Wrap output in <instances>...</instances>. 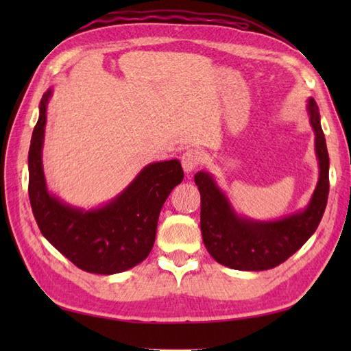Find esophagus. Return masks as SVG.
I'll list each match as a JSON object with an SVG mask.
<instances>
[{
    "label": "esophagus",
    "instance_id": "esophagus-1",
    "mask_svg": "<svg viewBox=\"0 0 351 351\" xmlns=\"http://www.w3.org/2000/svg\"><path fill=\"white\" fill-rule=\"evenodd\" d=\"M199 161H200V152L196 151V149H190V151L184 152L182 156H181L182 169L187 175L191 173V171L197 167Z\"/></svg>",
    "mask_w": 351,
    "mask_h": 351
}]
</instances>
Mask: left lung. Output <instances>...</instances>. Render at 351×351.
I'll return each mask as SVG.
<instances>
[{"instance_id":"8db88e82","label":"left lung","mask_w":351,"mask_h":351,"mask_svg":"<svg viewBox=\"0 0 351 351\" xmlns=\"http://www.w3.org/2000/svg\"><path fill=\"white\" fill-rule=\"evenodd\" d=\"M306 111L319 170L317 187L303 210L274 220L252 219L235 211L210 171L195 175L200 193V230L208 253L219 264L241 271L270 270L293 256L317 230L329 196V152L314 98H308Z\"/></svg>"}]
</instances>
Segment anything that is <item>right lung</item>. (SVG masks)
<instances>
[{"label":"right lung","instance_id":"obj_1","mask_svg":"<svg viewBox=\"0 0 351 351\" xmlns=\"http://www.w3.org/2000/svg\"><path fill=\"white\" fill-rule=\"evenodd\" d=\"M52 88L39 106L28 151V196L42 235L78 268L95 274L130 270L152 250L160 211L184 180L180 160L151 162L108 202L83 208L64 202L47 184L42 151L47 107Z\"/></svg>","mask_w":351,"mask_h":351}]
</instances>
